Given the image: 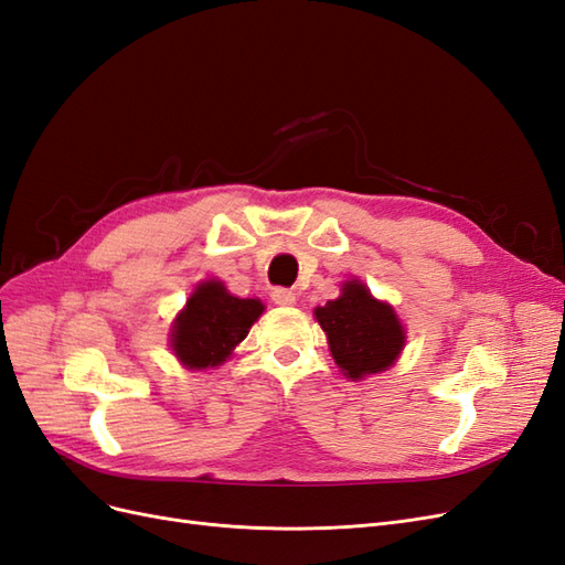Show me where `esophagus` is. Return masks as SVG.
<instances>
[{"instance_id":"obj_1","label":"esophagus","mask_w":565,"mask_h":565,"mask_svg":"<svg viewBox=\"0 0 565 565\" xmlns=\"http://www.w3.org/2000/svg\"><path fill=\"white\" fill-rule=\"evenodd\" d=\"M270 297L278 306H295V301H297V297L289 292V289H273Z\"/></svg>"}]
</instances>
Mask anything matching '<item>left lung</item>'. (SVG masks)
Masks as SVG:
<instances>
[{
	"mask_svg": "<svg viewBox=\"0 0 565 565\" xmlns=\"http://www.w3.org/2000/svg\"><path fill=\"white\" fill-rule=\"evenodd\" d=\"M328 334L330 353L344 377L358 382L388 370L405 347V330L386 301L361 280H347L341 295L313 311Z\"/></svg>",
	"mask_w": 565,
	"mask_h": 565,
	"instance_id": "8db88e82",
	"label": "left lung"
}]
</instances>
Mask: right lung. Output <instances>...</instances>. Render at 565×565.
Instances as JSON below:
<instances>
[{
    "label": "right lung",
    "instance_id": "obj_1",
    "mask_svg": "<svg viewBox=\"0 0 565 565\" xmlns=\"http://www.w3.org/2000/svg\"><path fill=\"white\" fill-rule=\"evenodd\" d=\"M262 313L264 303L259 299L233 297L221 280H204L177 316L169 344L188 370L218 367Z\"/></svg>",
    "mask_w": 565,
    "mask_h": 565
}]
</instances>
